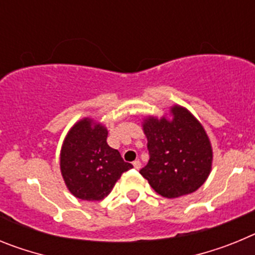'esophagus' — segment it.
I'll list each match as a JSON object with an SVG mask.
<instances>
[{
	"label": "esophagus",
	"instance_id": "obj_1",
	"mask_svg": "<svg viewBox=\"0 0 255 255\" xmlns=\"http://www.w3.org/2000/svg\"><path fill=\"white\" fill-rule=\"evenodd\" d=\"M132 166H134V168H135V170H139V168L141 167V163H140V161H139V159H136V161H134V162H132Z\"/></svg>",
	"mask_w": 255,
	"mask_h": 255
}]
</instances>
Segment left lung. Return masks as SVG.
<instances>
[{
  "instance_id": "obj_1",
  "label": "left lung",
  "mask_w": 255,
  "mask_h": 255,
  "mask_svg": "<svg viewBox=\"0 0 255 255\" xmlns=\"http://www.w3.org/2000/svg\"><path fill=\"white\" fill-rule=\"evenodd\" d=\"M141 126L150 157L140 175L155 193L173 199L203 185L212 170L213 149L203 125L188 108L173 105L168 115L144 117Z\"/></svg>"
}]
</instances>
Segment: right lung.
Returning <instances> with one entry per match:
<instances>
[{"label": "right lung", "instance_id": "obj_1", "mask_svg": "<svg viewBox=\"0 0 255 255\" xmlns=\"http://www.w3.org/2000/svg\"><path fill=\"white\" fill-rule=\"evenodd\" d=\"M107 134V128L91 117L76 121L67 131L60 152V170L75 198L102 200L121 175L132 167L108 145Z\"/></svg>", "mask_w": 255, "mask_h": 255}]
</instances>
